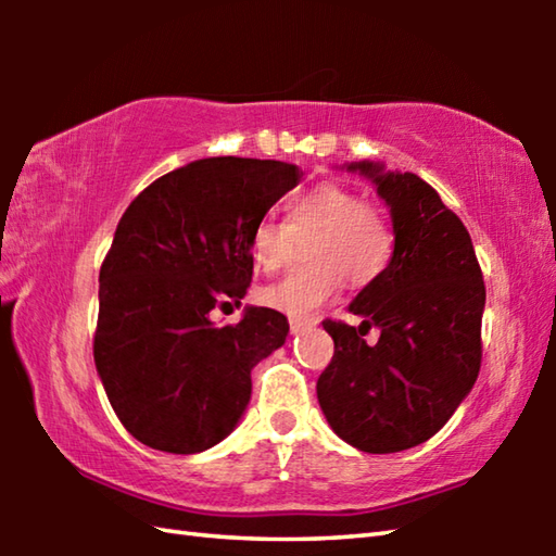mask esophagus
Here are the masks:
<instances>
[{"label": "esophagus", "mask_w": 556, "mask_h": 556, "mask_svg": "<svg viewBox=\"0 0 556 556\" xmlns=\"http://www.w3.org/2000/svg\"><path fill=\"white\" fill-rule=\"evenodd\" d=\"M316 321H312V318H291L289 321V331L291 336H299L301 331H306V328H312Z\"/></svg>", "instance_id": "esophagus-1"}]
</instances>
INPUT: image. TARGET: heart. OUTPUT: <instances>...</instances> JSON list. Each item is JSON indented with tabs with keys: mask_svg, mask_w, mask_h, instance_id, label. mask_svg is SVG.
I'll list each match as a JSON object with an SVG mask.
<instances>
[{
	"mask_svg": "<svg viewBox=\"0 0 556 556\" xmlns=\"http://www.w3.org/2000/svg\"><path fill=\"white\" fill-rule=\"evenodd\" d=\"M308 242L312 267L291 271L260 291V301L289 318H308L326 306L348 279L365 287L388 269L394 235L380 211L351 188L321 184L291 201L287 223L260 220L250 238L252 265L277 271L294 255V244Z\"/></svg>",
	"mask_w": 556,
	"mask_h": 556,
	"instance_id": "1",
	"label": "heart"
}]
</instances>
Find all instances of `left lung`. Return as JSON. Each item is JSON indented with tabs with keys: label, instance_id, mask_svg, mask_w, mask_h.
Wrapping results in <instances>:
<instances>
[{
	"label": "left lung",
	"instance_id": "obj_1",
	"mask_svg": "<svg viewBox=\"0 0 556 556\" xmlns=\"http://www.w3.org/2000/svg\"><path fill=\"white\" fill-rule=\"evenodd\" d=\"M343 168L390 208L394 252L348 306L361 326L324 321L336 351L316 394L345 444L394 454L434 437L476 384L485 285L468 230L427 181L380 162ZM370 327L381 331L375 346L362 341Z\"/></svg>",
	"mask_w": 556,
	"mask_h": 556
}]
</instances>
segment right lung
Masks as SVG:
<instances>
[{"label":"right lung","mask_w":556,"mask_h":556,"mask_svg":"<svg viewBox=\"0 0 556 556\" xmlns=\"http://www.w3.org/2000/svg\"><path fill=\"white\" fill-rule=\"evenodd\" d=\"M301 174L271 159H199L147 186L117 223L100 269L96 368L131 437L166 454H201L250 404V372L285 345L289 321L240 306L255 225Z\"/></svg>","instance_id":"add662e5"}]
</instances>
